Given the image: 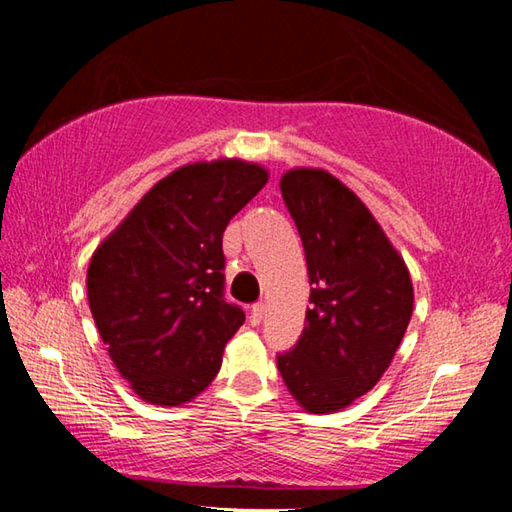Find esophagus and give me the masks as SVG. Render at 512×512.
Listing matches in <instances>:
<instances>
[{"instance_id":"1","label":"esophagus","mask_w":512,"mask_h":512,"mask_svg":"<svg viewBox=\"0 0 512 512\" xmlns=\"http://www.w3.org/2000/svg\"><path fill=\"white\" fill-rule=\"evenodd\" d=\"M264 314H266V307L262 302H257V305H253V309H250V323L259 325L264 320Z\"/></svg>"}]
</instances>
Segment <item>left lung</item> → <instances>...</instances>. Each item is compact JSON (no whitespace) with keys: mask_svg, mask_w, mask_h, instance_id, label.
Returning <instances> with one entry per match:
<instances>
[{"mask_svg":"<svg viewBox=\"0 0 512 512\" xmlns=\"http://www.w3.org/2000/svg\"><path fill=\"white\" fill-rule=\"evenodd\" d=\"M280 189L305 246L311 307L277 370L307 413H334L391 366L413 314L411 273L361 198L329 171L289 169Z\"/></svg>","mask_w":512,"mask_h":512,"instance_id":"left-lung-1","label":"left lung"}]
</instances>
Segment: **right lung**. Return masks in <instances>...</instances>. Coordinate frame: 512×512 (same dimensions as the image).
<instances>
[{
    "label": "right lung",
    "instance_id": "obj_1",
    "mask_svg": "<svg viewBox=\"0 0 512 512\" xmlns=\"http://www.w3.org/2000/svg\"><path fill=\"white\" fill-rule=\"evenodd\" d=\"M262 164L192 162L155 183L94 250L88 300L135 395L192 402L212 384L244 311L223 300V232L266 185Z\"/></svg>",
    "mask_w": 512,
    "mask_h": 512
}]
</instances>
